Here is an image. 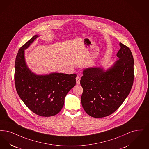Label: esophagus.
Instances as JSON below:
<instances>
[{"mask_svg": "<svg viewBox=\"0 0 149 149\" xmlns=\"http://www.w3.org/2000/svg\"><path fill=\"white\" fill-rule=\"evenodd\" d=\"M76 81H77V84L79 85L80 84V77L79 76H77L76 77Z\"/></svg>", "mask_w": 149, "mask_h": 149, "instance_id": "34e87169", "label": "esophagus"}]
</instances>
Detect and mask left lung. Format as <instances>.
Masks as SVG:
<instances>
[{"label":"left lung","instance_id":"8db88e82","mask_svg":"<svg viewBox=\"0 0 149 149\" xmlns=\"http://www.w3.org/2000/svg\"><path fill=\"white\" fill-rule=\"evenodd\" d=\"M119 59L110 69L91 68L83 71L81 104L90 116L101 118L114 113L129 94L134 79V58L130 49L120 42Z\"/></svg>","mask_w":149,"mask_h":149}]
</instances>
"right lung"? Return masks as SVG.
Instances as JSON below:
<instances>
[{"instance_id": "add662e5", "label": "right lung", "mask_w": 149, "mask_h": 149, "mask_svg": "<svg viewBox=\"0 0 149 149\" xmlns=\"http://www.w3.org/2000/svg\"><path fill=\"white\" fill-rule=\"evenodd\" d=\"M34 36L19 49L15 62L14 80L17 93L31 111L41 116L49 117L59 113L64 99L75 85L76 74L52 73L38 75L26 65L24 50L38 37Z\"/></svg>"}]
</instances>
